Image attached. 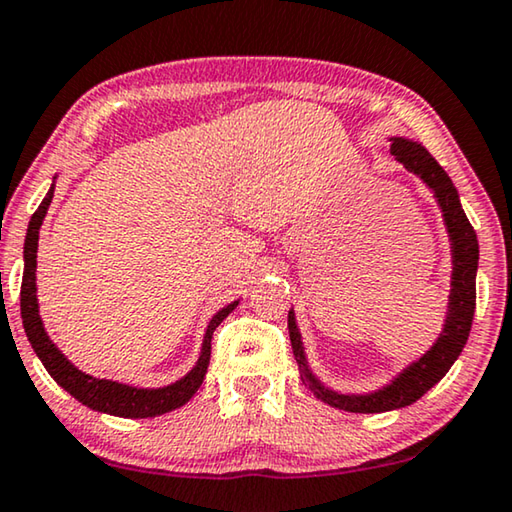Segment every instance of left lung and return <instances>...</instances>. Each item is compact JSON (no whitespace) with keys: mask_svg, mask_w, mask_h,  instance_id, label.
Returning a JSON list of instances; mask_svg holds the SVG:
<instances>
[{"mask_svg":"<svg viewBox=\"0 0 512 512\" xmlns=\"http://www.w3.org/2000/svg\"><path fill=\"white\" fill-rule=\"evenodd\" d=\"M391 154L395 160L407 167V172L416 174L418 179L432 188L434 197L441 213H444V223L448 236H451V253H453V276H451V296H448V312L444 331L427 352L404 368L391 384L379 388L375 393L352 395L338 393L333 388L324 386L308 368L305 361L303 342L299 326H296L294 310H289L287 326L289 340H292L294 358L299 363L303 384L315 393L326 404L335 409L354 411V414H381V411H393L414 404L418 398L430 391V388L441 381V377L451 370V365L462 354L464 345L469 340L471 322H474L476 312V271H478V239L474 227H471L467 213L460 204V195L453 186L444 167L430 156L423 144L404 140V137H391Z\"/></svg>","mask_w":512,"mask_h":512,"instance_id":"1","label":"left lung"}]
</instances>
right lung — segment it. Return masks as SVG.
<instances>
[{
  "instance_id": "right-lung-1",
  "label": "right lung",
  "mask_w": 512,
  "mask_h": 512,
  "mask_svg": "<svg viewBox=\"0 0 512 512\" xmlns=\"http://www.w3.org/2000/svg\"><path fill=\"white\" fill-rule=\"evenodd\" d=\"M52 195H55V183L50 186L48 195L43 197L41 207L34 211L32 220H29L27 239H25V273H22V287H20L22 326H25V333L29 342H32L36 356L41 358L45 370L50 372V377L55 379L64 391H68L75 400L87 404V407L94 411H103V414L121 416V418H154L160 414H167V411L172 409L183 407V404L197 393V388H200L204 381V375H207L213 331H216L218 324L230 315L236 305H239V301L225 305L223 310H218L216 315H213V319L207 326V333H204L202 352H200V358H197L195 368L190 370L186 377H181L170 386L135 388V386L119 384V381H112V379H96L91 375H85V372L75 368V365L59 352L55 342L50 340V335L45 333L41 315H38V299H36L38 230H41L45 213H48Z\"/></svg>"
}]
</instances>
